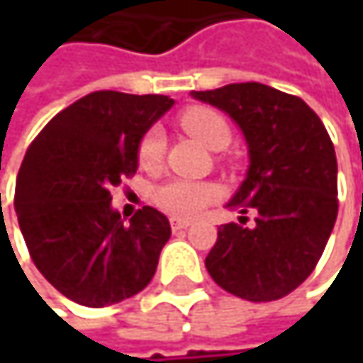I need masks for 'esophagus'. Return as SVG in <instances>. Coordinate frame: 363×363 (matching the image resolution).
I'll return each mask as SVG.
<instances>
[{
    "mask_svg": "<svg viewBox=\"0 0 363 363\" xmlns=\"http://www.w3.org/2000/svg\"><path fill=\"white\" fill-rule=\"evenodd\" d=\"M191 223L189 220H182V218H170V227H172V231H182V229H186Z\"/></svg>",
    "mask_w": 363,
    "mask_h": 363,
    "instance_id": "1",
    "label": "esophagus"
}]
</instances>
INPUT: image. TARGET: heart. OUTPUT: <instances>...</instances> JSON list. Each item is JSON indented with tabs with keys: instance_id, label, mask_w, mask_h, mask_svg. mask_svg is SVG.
I'll list each match as a JSON object with an SVG mask.
<instances>
[{
	"instance_id": "1",
	"label": "heart",
	"mask_w": 363,
	"mask_h": 363,
	"mask_svg": "<svg viewBox=\"0 0 363 363\" xmlns=\"http://www.w3.org/2000/svg\"><path fill=\"white\" fill-rule=\"evenodd\" d=\"M182 128L193 134L208 149L229 145L231 132L223 115L210 109H191L181 117ZM166 149V136L160 128H151L138 145V162L145 168H153L162 162ZM218 197V186L212 182L172 179L153 191V201L174 218H191L199 214L208 203Z\"/></svg>"
}]
</instances>
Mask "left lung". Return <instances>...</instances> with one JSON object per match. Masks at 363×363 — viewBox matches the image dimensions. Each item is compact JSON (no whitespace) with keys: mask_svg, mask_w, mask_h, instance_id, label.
Wrapping results in <instances>:
<instances>
[{"mask_svg":"<svg viewBox=\"0 0 363 363\" xmlns=\"http://www.w3.org/2000/svg\"><path fill=\"white\" fill-rule=\"evenodd\" d=\"M191 96L227 113L242 130L250 164L227 206L256 214L252 227H218L206 269L240 298L277 301L311 275L334 229V145L305 101L271 86L229 84Z\"/></svg>","mask_w":363,"mask_h":363,"instance_id":"left-lung-1","label":"left lung"}]
</instances>
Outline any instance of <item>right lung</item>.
<instances>
[{
	"mask_svg": "<svg viewBox=\"0 0 363 363\" xmlns=\"http://www.w3.org/2000/svg\"><path fill=\"white\" fill-rule=\"evenodd\" d=\"M162 94L92 92L48 121L25 153L14 210L39 273L84 307L138 294L155 275L170 220L145 206L130 223L111 189L138 170V145L172 109Z\"/></svg>",
	"mask_w": 363,
	"mask_h": 363,
	"instance_id": "obj_1",
	"label": "right lung"
}]
</instances>
